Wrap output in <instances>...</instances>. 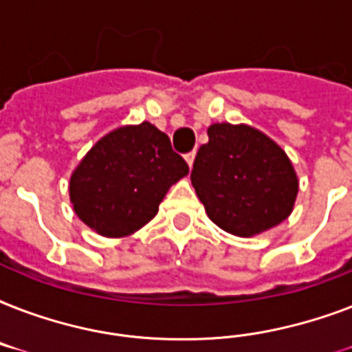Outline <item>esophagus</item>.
Segmentation results:
<instances>
[{
    "instance_id": "1",
    "label": "esophagus",
    "mask_w": 352,
    "mask_h": 352,
    "mask_svg": "<svg viewBox=\"0 0 352 352\" xmlns=\"http://www.w3.org/2000/svg\"><path fill=\"white\" fill-rule=\"evenodd\" d=\"M184 159H186L188 166L192 168V166H193V160H195V151H190V153H188V155H184Z\"/></svg>"
}]
</instances>
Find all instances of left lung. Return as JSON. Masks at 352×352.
I'll return each mask as SVG.
<instances>
[{
	"label": "left lung",
	"instance_id": "left-lung-1",
	"mask_svg": "<svg viewBox=\"0 0 352 352\" xmlns=\"http://www.w3.org/2000/svg\"><path fill=\"white\" fill-rule=\"evenodd\" d=\"M192 184L206 215L237 237H254L294 210L300 181L289 155L246 124H212L197 151Z\"/></svg>",
	"mask_w": 352,
	"mask_h": 352
}]
</instances>
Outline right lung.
Returning a JSON list of instances; mask_svg holds the SVG:
<instances>
[{"label":"right lung","mask_w":352,"mask_h":352,"mask_svg":"<svg viewBox=\"0 0 352 352\" xmlns=\"http://www.w3.org/2000/svg\"><path fill=\"white\" fill-rule=\"evenodd\" d=\"M188 164L166 133L142 122L120 126L98 140L69 181L74 214L104 237H127L148 225Z\"/></svg>","instance_id":"add662e5"}]
</instances>
